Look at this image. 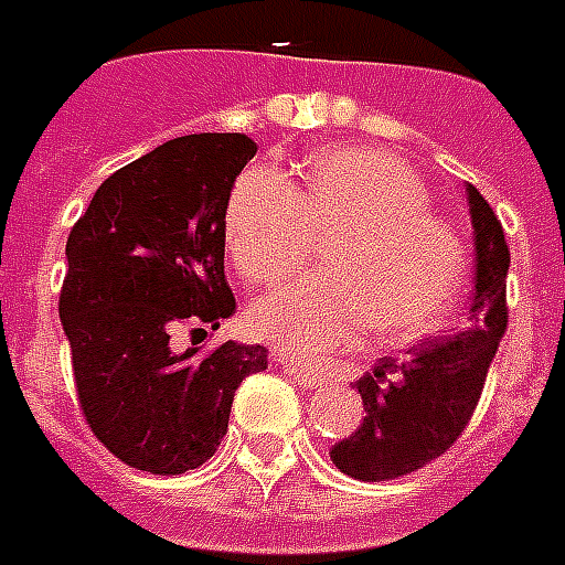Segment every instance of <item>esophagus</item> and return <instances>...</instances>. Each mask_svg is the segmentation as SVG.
Instances as JSON below:
<instances>
[{
  "label": "esophagus",
  "instance_id": "1",
  "mask_svg": "<svg viewBox=\"0 0 565 565\" xmlns=\"http://www.w3.org/2000/svg\"><path fill=\"white\" fill-rule=\"evenodd\" d=\"M284 366V372H290L301 386H308V390H319V386H326V375L317 370H308V366H301V363H292L290 358H278Z\"/></svg>",
  "mask_w": 565,
  "mask_h": 565
}]
</instances>
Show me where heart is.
<instances>
[{"instance_id": "heart-1", "label": "heart", "mask_w": 565, "mask_h": 565, "mask_svg": "<svg viewBox=\"0 0 565 565\" xmlns=\"http://www.w3.org/2000/svg\"><path fill=\"white\" fill-rule=\"evenodd\" d=\"M337 231L328 273L284 284L248 310V326L278 352L319 361L366 328L386 343L446 326L469 284V248L430 213L428 188L390 152L319 149L301 190L266 163L248 167L225 204V246L239 273L275 284L299 269L313 234Z\"/></svg>"}]
</instances>
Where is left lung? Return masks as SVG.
Listing matches in <instances>:
<instances>
[{"label":"left lung","instance_id":"left-lung-1","mask_svg":"<svg viewBox=\"0 0 565 565\" xmlns=\"http://www.w3.org/2000/svg\"><path fill=\"white\" fill-rule=\"evenodd\" d=\"M475 234V290L463 331L425 340L404 361L381 358L354 381L361 428L331 448V460L358 481H393L439 457L472 419L487 370L508 331L510 252L499 216L466 184Z\"/></svg>","mask_w":565,"mask_h":565}]
</instances>
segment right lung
<instances>
[{
  "label": "right lung",
  "mask_w": 565,
  "mask_h": 565,
  "mask_svg": "<svg viewBox=\"0 0 565 565\" xmlns=\"http://www.w3.org/2000/svg\"><path fill=\"white\" fill-rule=\"evenodd\" d=\"M257 146L188 135L102 181L66 239L61 322L87 425L122 463L152 475L211 460L239 381L266 370L264 345L172 352L184 322L234 313L225 281V204Z\"/></svg>",
  "instance_id": "right-lung-1"
}]
</instances>
